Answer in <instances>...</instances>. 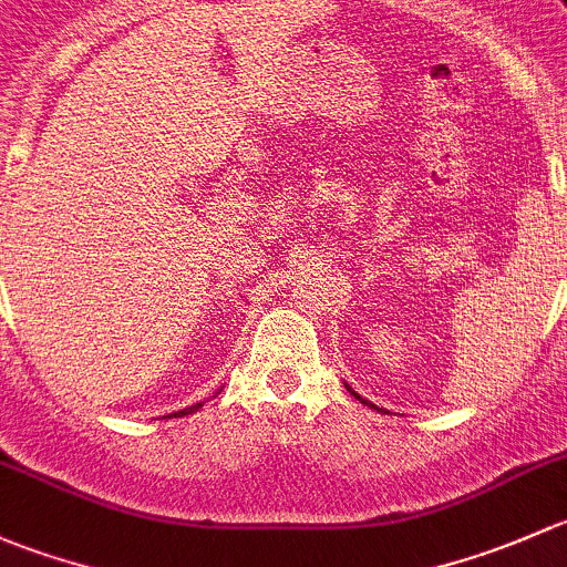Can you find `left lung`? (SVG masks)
Returning <instances> with one entry per match:
<instances>
[{
	"label": "left lung",
	"mask_w": 567,
	"mask_h": 567,
	"mask_svg": "<svg viewBox=\"0 0 567 567\" xmlns=\"http://www.w3.org/2000/svg\"><path fill=\"white\" fill-rule=\"evenodd\" d=\"M349 393H354V390H352V388H349ZM354 395H358V393H354ZM358 399H360V395H358ZM360 401H363V399H360ZM363 404H365V401H363Z\"/></svg>",
	"instance_id": "1"
}]
</instances>
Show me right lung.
I'll return each mask as SVG.
<instances>
[{
  "mask_svg": "<svg viewBox=\"0 0 567 567\" xmlns=\"http://www.w3.org/2000/svg\"><path fill=\"white\" fill-rule=\"evenodd\" d=\"M198 406H202V404H196V406H188V410H179V412H174V417H183V414H190V412H196Z\"/></svg>",
  "mask_w": 567,
  "mask_h": 567,
  "instance_id": "add662e5",
  "label": "right lung"
}]
</instances>
